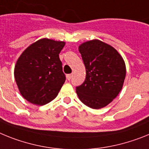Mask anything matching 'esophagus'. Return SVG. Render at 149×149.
Wrapping results in <instances>:
<instances>
[{"mask_svg":"<svg viewBox=\"0 0 149 149\" xmlns=\"http://www.w3.org/2000/svg\"><path fill=\"white\" fill-rule=\"evenodd\" d=\"M72 76H73V74H67V80H70L71 78H72Z\"/></svg>","mask_w":149,"mask_h":149,"instance_id":"34e87169","label":"esophagus"}]
</instances>
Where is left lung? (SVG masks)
Instances as JSON below:
<instances>
[{"instance_id": "obj_1", "label": "left lung", "mask_w": 149, "mask_h": 149, "mask_svg": "<svg viewBox=\"0 0 149 149\" xmlns=\"http://www.w3.org/2000/svg\"><path fill=\"white\" fill-rule=\"evenodd\" d=\"M86 70L85 82L76 87V94L90 108L107 107L122 89L126 66L118 52L99 40L86 41L79 46Z\"/></svg>"}]
</instances>
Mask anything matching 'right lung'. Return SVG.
Returning a JSON list of instances; mask_svg holds the SVG:
<instances>
[{
	"label": "right lung",
	"instance_id": "right-lung-1",
	"mask_svg": "<svg viewBox=\"0 0 149 149\" xmlns=\"http://www.w3.org/2000/svg\"><path fill=\"white\" fill-rule=\"evenodd\" d=\"M65 42L42 38L31 44L18 58L14 76L22 96L45 105L55 99L66 80L59 53Z\"/></svg>",
	"mask_w": 149,
	"mask_h": 149
}]
</instances>
